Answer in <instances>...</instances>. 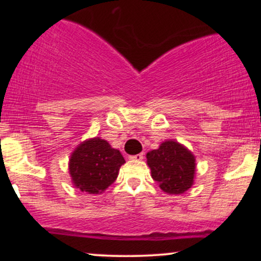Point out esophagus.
<instances>
[{"label":"esophagus","instance_id":"obj_1","mask_svg":"<svg viewBox=\"0 0 261 261\" xmlns=\"http://www.w3.org/2000/svg\"><path fill=\"white\" fill-rule=\"evenodd\" d=\"M131 161H142L143 160V153H140V154H135V155H130Z\"/></svg>","mask_w":261,"mask_h":261}]
</instances>
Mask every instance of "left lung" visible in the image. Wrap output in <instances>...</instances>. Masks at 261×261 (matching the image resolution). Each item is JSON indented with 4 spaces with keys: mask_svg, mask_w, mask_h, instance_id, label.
I'll use <instances>...</instances> for the list:
<instances>
[{
    "mask_svg": "<svg viewBox=\"0 0 261 261\" xmlns=\"http://www.w3.org/2000/svg\"><path fill=\"white\" fill-rule=\"evenodd\" d=\"M153 180L169 195H180L193 187L196 174L195 155L175 140H166L146 154Z\"/></svg>",
    "mask_w": 261,
    "mask_h": 261,
    "instance_id": "1",
    "label": "left lung"
}]
</instances>
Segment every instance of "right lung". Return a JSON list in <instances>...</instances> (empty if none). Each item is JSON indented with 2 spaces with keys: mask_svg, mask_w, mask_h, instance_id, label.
Segmentation results:
<instances>
[{
  "mask_svg": "<svg viewBox=\"0 0 261 261\" xmlns=\"http://www.w3.org/2000/svg\"><path fill=\"white\" fill-rule=\"evenodd\" d=\"M124 163L119 149L100 137H93L73 149L68 160V173L74 188L97 195L116 180Z\"/></svg>",
  "mask_w": 261,
  "mask_h": 261,
  "instance_id": "obj_1",
  "label": "right lung"
}]
</instances>
